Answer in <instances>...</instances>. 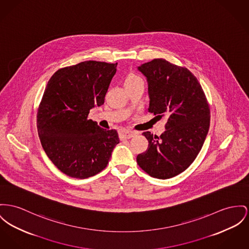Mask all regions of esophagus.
<instances>
[{
  "label": "esophagus",
  "mask_w": 249,
  "mask_h": 249,
  "mask_svg": "<svg viewBox=\"0 0 249 249\" xmlns=\"http://www.w3.org/2000/svg\"><path fill=\"white\" fill-rule=\"evenodd\" d=\"M135 135H136V132H134L132 130L123 129L120 131V138H122V139H131Z\"/></svg>",
  "instance_id": "obj_1"
}]
</instances>
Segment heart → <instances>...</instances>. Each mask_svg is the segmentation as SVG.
Instances as JSON below:
<instances>
[{
    "mask_svg": "<svg viewBox=\"0 0 249 249\" xmlns=\"http://www.w3.org/2000/svg\"><path fill=\"white\" fill-rule=\"evenodd\" d=\"M139 83H143V81H142V79L140 77V76H138L137 74H129L126 78H125V80H124V86L126 87V86H131V85H135V84H139Z\"/></svg>",
    "mask_w": 249,
    "mask_h": 249,
    "instance_id": "obj_1",
    "label": "heart"
}]
</instances>
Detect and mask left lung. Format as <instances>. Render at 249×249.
Here are the masks:
<instances>
[{
    "mask_svg": "<svg viewBox=\"0 0 249 249\" xmlns=\"http://www.w3.org/2000/svg\"><path fill=\"white\" fill-rule=\"evenodd\" d=\"M148 82L149 112L165 117L160 137L142 133L148 148L137 163L149 176L167 179L184 172L197 157L210 128V106L197 78L185 67L156 58L138 67Z\"/></svg>",
    "mask_w": 249,
    "mask_h": 249,
    "instance_id": "left-lung-1",
    "label": "left lung"
}]
</instances>
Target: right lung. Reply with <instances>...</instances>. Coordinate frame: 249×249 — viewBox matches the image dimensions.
I'll return each instance as SVG.
<instances>
[{"label": "right lung", "mask_w": 249, "mask_h": 249, "mask_svg": "<svg viewBox=\"0 0 249 249\" xmlns=\"http://www.w3.org/2000/svg\"><path fill=\"white\" fill-rule=\"evenodd\" d=\"M116 67L93 60L65 67L45 88L36 116L39 140L51 161L71 178L97 175L120 142L115 129L88 119L92 107L104 104Z\"/></svg>", "instance_id": "1"}]
</instances>
